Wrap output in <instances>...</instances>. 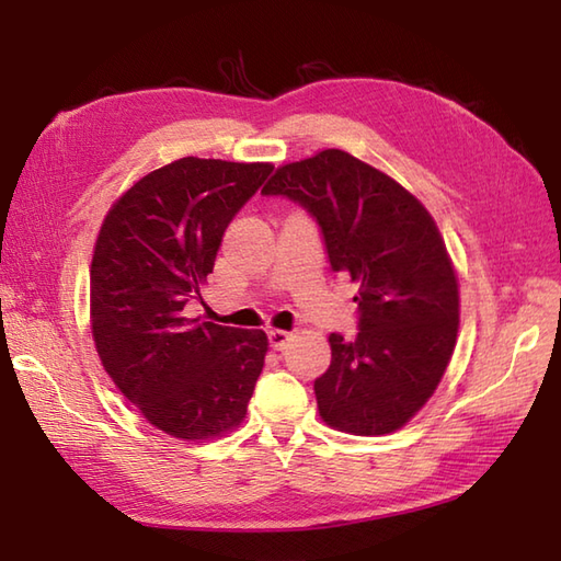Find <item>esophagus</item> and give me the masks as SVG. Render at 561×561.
<instances>
[{
    "label": "esophagus",
    "instance_id": "obj_1",
    "mask_svg": "<svg viewBox=\"0 0 561 561\" xmlns=\"http://www.w3.org/2000/svg\"><path fill=\"white\" fill-rule=\"evenodd\" d=\"M267 340H270V347L277 350V352H284L291 344V332H284V330H270L267 332Z\"/></svg>",
    "mask_w": 561,
    "mask_h": 561
}]
</instances>
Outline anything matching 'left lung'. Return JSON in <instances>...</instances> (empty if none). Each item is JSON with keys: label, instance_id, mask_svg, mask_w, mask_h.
I'll return each mask as SVG.
<instances>
[{"label": "left lung", "instance_id": "8db88e82", "mask_svg": "<svg viewBox=\"0 0 561 561\" xmlns=\"http://www.w3.org/2000/svg\"><path fill=\"white\" fill-rule=\"evenodd\" d=\"M262 193L299 202L320 226L332 272L359 287V332H332L330 368L313 383L320 416L356 436L396 432L434 396L458 337V277L436 221L342 149L279 165Z\"/></svg>", "mask_w": 561, "mask_h": 561}]
</instances>
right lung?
Here are the masks:
<instances>
[{
    "label": "right lung",
    "instance_id": "obj_1",
    "mask_svg": "<svg viewBox=\"0 0 561 561\" xmlns=\"http://www.w3.org/2000/svg\"><path fill=\"white\" fill-rule=\"evenodd\" d=\"M272 163L178 159L105 214L91 262V332L123 396L161 432L207 440L243 422L267 335L183 316L214 270L226 226Z\"/></svg>",
    "mask_w": 561,
    "mask_h": 561
}]
</instances>
